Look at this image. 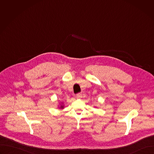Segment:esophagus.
<instances>
[{"label": "esophagus", "mask_w": 154, "mask_h": 154, "mask_svg": "<svg viewBox=\"0 0 154 154\" xmlns=\"http://www.w3.org/2000/svg\"><path fill=\"white\" fill-rule=\"evenodd\" d=\"M76 97H77V99H80V98H81V97H82V94H81L80 93H78V94H76Z\"/></svg>", "instance_id": "esophagus-1"}]
</instances>
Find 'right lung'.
Returning <instances> with one entry per match:
<instances>
[{
  "instance_id": "1",
  "label": "right lung",
  "mask_w": 154,
  "mask_h": 154,
  "mask_svg": "<svg viewBox=\"0 0 154 154\" xmlns=\"http://www.w3.org/2000/svg\"><path fill=\"white\" fill-rule=\"evenodd\" d=\"M63 107H64V106H63V105H61V106H60V108H63Z\"/></svg>"
}]
</instances>
